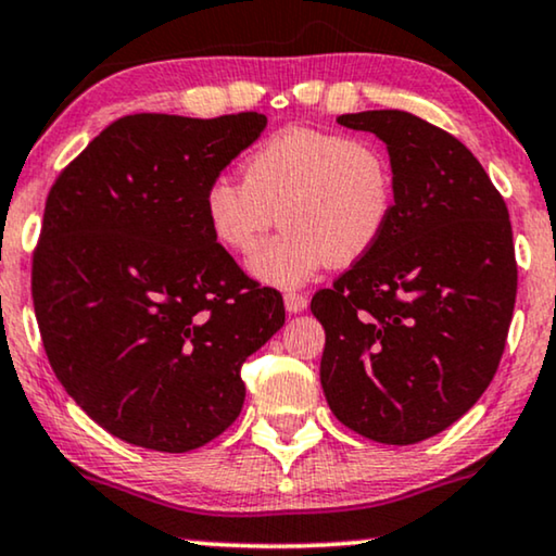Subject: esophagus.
Wrapping results in <instances>:
<instances>
[{
    "mask_svg": "<svg viewBox=\"0 0 556 556\" xmlns=\"http://www.w3.org/2000/svg\"><path fill=\"white\" fill-rule=\"evenodd\" d=\"M283 303H286V308L291 311V314H301V311L308 306V299H306V295H301V293H286Z\"/></svg>",
    "mask_w": 556,
    "mask_h": 556,
    "instance_id": "34e87169",
    "label": "esophagus"
}]
</instances>
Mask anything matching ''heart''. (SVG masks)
<instances>
[{"label":"heart","mask_w":556,"mask_h":556,"mask_svg":"<svg viewBox=\"0 0 556 556\" xmlns=\"http://www.w3.org/2000/svg\"><path fill=\"white\" fill-rule=\"evenodd\" d=\"M394 210L392 166L375 143L311 126H286L250 151L242 181L212 179L204 189L210 232L230 253L248 255L273 225L286 230L257 248L250 270L293 288L321 265H349L377 245Z\"/></svg>","instance_id":"b5f03b06"}]
</instances>
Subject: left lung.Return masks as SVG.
Masks as SVG:
<instances>
[{"instance_id": "obj_1", "label": "left lung", "mask_w": 556, "mask_h": 556, "mask_svg": "<svg viewBox=\"0 0 556 556\" xmlns=\"http://www.w3.org/2000/svg\"><path fill=\"white\" fill-rule=\"evenodd\" d=\"M387 143L390 225L311 301L326 331L321 387L339 422L387 445L428 440L496 375L516 301L514 235L481 162L407 111L337 118Z\"/></svg>"}]
</instances>
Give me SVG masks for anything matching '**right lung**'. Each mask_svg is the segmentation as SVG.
<instances>
[{"label": "right lung", "mask_w": 556, "mask_h": 556, "mask_svg": "<svg viewBox=\"0 0 556 556\" xmlns=\"http://www.w3.org/2000/svg\"><path fill=\"white\" fill-rule=\"evenodd\" d=\"M263 113L113 121L60 172L33 257L45 354L90 420L187 453L245 402L240 367L286 324L283 299L212 238L204 189L263 134Z\"/></svg>", "instance_id": "obj_1"}]
</instances>
